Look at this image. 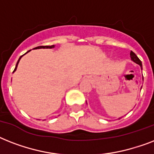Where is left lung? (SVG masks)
I'll return each mask as SVG.
<instances>
[{
  "label": "left lung",
  "mask_w": 154,
  "mask_h": 154,
  "mask_svg": "<svg viewBox=\"0 0 154 154\" xmlns=\"http://www.w3.org/2000/svg\"><path fill=\"white\" fill-rule=\"evenodd\" d=\"M130 57H131V60H133L134 63H136V64H137V65H140V67H141V69L142 70V64H141V60H140V59L137 57V56L136 54H135V53H134L133 51L130 52ZM142 80H143V77H142ZM141 87H142V86H141ZM86 103H87V101H86ZM122 117H119L118 119H121Z\"/></svg>",
  "instance_id": "obj_1"
}]
</instances>
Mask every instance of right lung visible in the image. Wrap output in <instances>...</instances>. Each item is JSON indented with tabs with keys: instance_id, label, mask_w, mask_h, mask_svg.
<instances>
[{
	"instance_id": "obj_1",
	"label": "right lung",
	"mask_w": 154,
	"mask_h": 154,
	"mask_svg": "<svg viewBox=\"0 0 154 154\" xmlns=\"http://www.w3.org/2000/svg\"><path fill=\"white\" fill-rule=\"evenodd\" d=\"M54 47H55V45H46V46H38V47H36V48H34V49H53V48H54ZM29 51H30V50H29ZM29 51H28L27 53H29ZM25 53V54H26V53ZM25 54H24V55H25ZM24 55L20 56V58L18 59L17 62V65H16L15 69H14V71H13V72H15L16 70H17V65H18V64H19V61H20V59H21V57H23V56H24Z\"/></svg>"
}]
</instances>
